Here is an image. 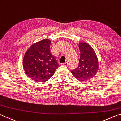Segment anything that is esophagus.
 Masks as SVG:
<instances>
[{"instance_id":"1","label":"esophagus","mask_w":121,"mask_h":121,"mask_svg":"<svg viewBox=\"0 0 121 121\" xmlns=\"http://www.w3.org/2000/svg\"><path fill=\"white\" fill-rule=\"evenodd\" d=\"M61 65H64V66H67V65H68V63L65 62V63H61Z\"/></svg>"}]
</instances>
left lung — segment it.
Here are the masks:
<instances>
[{"instance_id": "8db88e82", "label": "left lung", "mask_w": 121, "mask_h": 121, "mask_svg": "<svg viewBox=\"0 0 121 121\" xmlns=\"http://www.w3.org/2000/svg\"><path fill=\"white\" fill-rule=\"evenodd\" d=\"M79 65L71 70V73L79 81L89 80L95 75L98 70V61L93 48L89 44L81 43Z\"/></svg>"}]
</instances>
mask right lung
Segmentation results:
<instances>
[{
	"label": "right lung",
	"instance_id": "obj_1",
	"mask_svg": "<svg viewBox=\"0 0 121 121\" xmlns=\"http://www.w3.org/2000/svg\"><path fill=\"white\" fill-rule=\"evenodd\" d=\"M51 41L44 39L34 44L24 55L23 68L32 80L45 82L58 68L59 63L50 51Z\"/></svg>",
	"mask_w": 121,
	"mask_h": 121
}]
</instances>
